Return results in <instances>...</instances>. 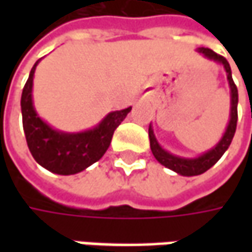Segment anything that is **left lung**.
<instances>
[{
  "label": "left lung",
  "mask_w": 252,
  "mask_h": 252,
  "mask_svg": "<svg viewBox=\"0 0 252 252\" xmlns=\"http://www.w3.org/2000/svg\"><path fill=\"white\" fill-rule=\"evenodd\" d=\"M196 50L205 59H208L210 62H215V63L218 64H221L224 71H226L228 88H230V119H228L227 127H226V130L223 133L221 139L210 150L205 151V153H202L200 156H196V157H182V156H177V154H172L168 150H165L158 143V140H157V137L154 134V130H153V126H151L150 123L149 137H150V149L154 158L158 161L161 165L172 169L174 172H177V174L182 175V177L200 175V174L206 172L209 168H212L221 158V156L226 153L228 146L231 144V140H233L234 133H236V127H237L238 92L237 87H236V84L233 81V77H231L230 64H228V62L223 56H219L218 53H215L213 50H210L208 47H198Z\"/></svg>",
  "instance_id": "1"
}]
</instances>
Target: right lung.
<instances>
[{
  "label": "right lung",
  "mask_w": 252,
  "mask_h": 252,
  "mask_svg": "<svg viewBox=\"0 0 252 252\" xmlns=\"http://www.w3.org/2000/svg\"><path fill=\"white\" fill-rule=\"evenodd\" d=\"M40 60L32 67L21 96L26 143L39 165L53 174L74 175L88 168L106 153L113 131L131 111V106L109 112L96 126L87 130L63 131L54 129L39 116L33 105V77Z\"/></svg>",
  "instance_id": "obj_1"
}]
</instances>
